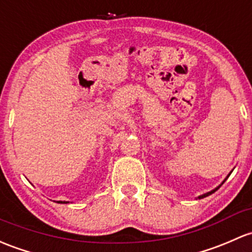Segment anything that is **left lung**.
<instances>
[{"mask_svg":"<svg viewBox=\"0 0 252 252\" xmlns=\"http://www.w3.org/2000/svg\"><path fill=\"white\" fill-rule=\"evenodd\" d=\"M229 175H231V173H229V174H228V176H229ZM228 176H227V177H228ZM227 177H226V179H224V180H223V181H222V184H221V185H220V186H217V187H216V189H215L210 190V192H208V193H204V194H202V195H199V197H198V198H199V199H202V198H205V197H208V195L213 194V193H214V192H216V190H217V189H220V187H221V186H222V185H223V184H224V181H226V180H227Z\"/></svg>","mask_w":252,"mask_h":252,"instance_id":"left-lung-1","label":"left lung"}]
</instances>
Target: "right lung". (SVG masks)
Wrapping results in <instances>:
<instances>
[{
    "label": "right lung",
    "mask_w": 252,
    "mask_h": 252,
    "mask_svg": "<svg viewBox=\"0 0 252 252\" xmlns=\"http://www.w3.org/2000/svg\"><path fill=\"white\" fill-rule=\"evenodd\" d=\"M57 203H62L63 204V203H68V202H62V200H59V202H57Z\"/></svg>",
    "instance_id": "right-lung-1"
}]
</instances>
